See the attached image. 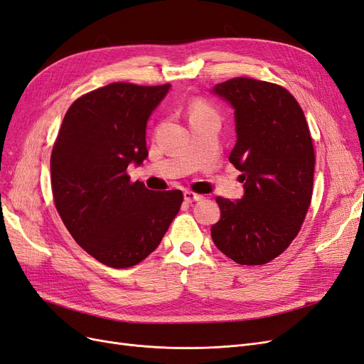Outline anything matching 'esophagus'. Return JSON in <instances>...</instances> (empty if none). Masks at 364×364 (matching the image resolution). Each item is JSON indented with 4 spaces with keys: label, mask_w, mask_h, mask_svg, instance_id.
Returning <instances> with one entry per match:
<instances>
[{
    "label": "esophagus",
    "mask_w": 364,
    "mask_h": 364,
    "mask_svg": "<svg viewBox=\"0 0 364 364\" xmlns=\"http://www.w3.org/2000/svg\"><path fill=\"white\" fill-rule=\"evenodd\" d=\"M183 199H185V202L193 203V202L202 200V196H200V194H196V193H193V191H185V193H183Z\"/></svg>",
    "instance_id": "34e87169"
}]
</instances>
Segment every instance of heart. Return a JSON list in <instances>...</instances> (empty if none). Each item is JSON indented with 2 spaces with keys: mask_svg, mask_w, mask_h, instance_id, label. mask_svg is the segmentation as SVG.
Returning <instances> with one entry per match:
<instances>
[{
  "mask_svg": "<svg viewBox=\"0 0 364 364\" xmlns=\"http://www.w3.org/2000/svg\"><path fill=\"white\" fill-rule=\"evenodd\" d=\"M205 114H213L211 109H209V107H208L205 103H202V102L194 103V106H193V109H191V117H193V115H205Z\"/></svg>",
  "mask_w": 364,
  "mask_h": 364,
  "instance_id": "b5f03b06",
  "label": "heart"
}]
</instances>
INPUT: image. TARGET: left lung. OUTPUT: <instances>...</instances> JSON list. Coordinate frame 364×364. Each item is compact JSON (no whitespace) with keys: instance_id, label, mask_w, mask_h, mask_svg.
<instances>
[{"instance_id":"obj_1","label":"left lung","mask_w":364,"mask_h":364,"mask_svg":"<svg viewBox=\"0 0 364 364\" xmlns=\"http://www.w3.org/2000/svg\"><path fill=\"white\" fill-rule=\"evenodd\" d=\"M211 92L234 109L237 142L229 162L245 183L241 199H215L222 217L211 237L230 259L259 266L290 246L310 208V129L299 103L282 86L237 77L217 83Z\"/></svg>"}]
</instances>
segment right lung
<instances>
[{
  "label": "right lung",
  "mask_w": 364,
  "mask_h": 364,
  "mask_svg": "<svg viewBox=\"0 0 364 364\" xmlns=\"http://www.w3.org/2000/svg\"><path fill=\"white\" fill-rule=\"evenodd\" d=\"M171 85L111 83L71 105L51 153L56 209L83 250L127 269L155 250L179 213L181 190L132 183L130 164L147 159V121Z\"/></svg>",
  "instance_id": "obj_1"
}]
</instances>
